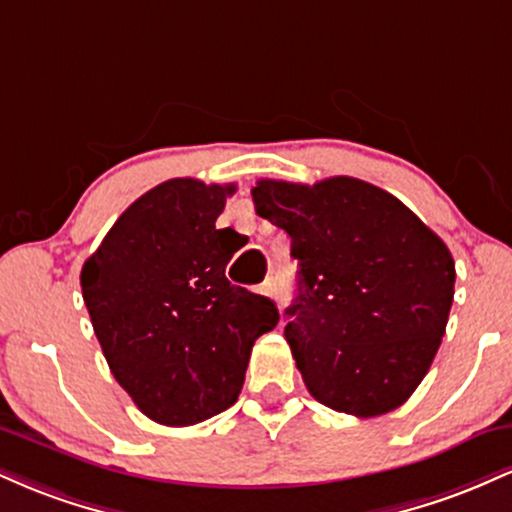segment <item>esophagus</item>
<instances>
[{"mask_svg":"<svg viewBox=\"0 0 512 512\" xmlns=\"http://www.w3.org/2000/svg\"><path fill=\"white\" fill-rule=\"evenodd\" d=\"M260 293H262V296L276 298V284H274V279H267V281H264V284H260Z\"/></svg>","mask_w":512,"mask_h":512,"instance_id":"obj_1","label":"esophagus"}]
</instances>
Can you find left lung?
Segmentation results:
<instances>
[{"instance_id": "8db88e82", "label": "left lung", "mask_w": 512, "mask_h": 512, "mask_svg": "<svg viewBox=\"0 0 512 512\" xmlns=\"http://www.w3.org/2000/svg\"><path fill=\"white\" fill-rule=\"evenodd\" d=\"M252 199L301 267L284 337L310 395L358 419L402 407L448 325V245L390 192L346 175L257 180Z\"/></svg>"}]
</instances>
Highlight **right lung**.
Masks as SVG:
<instances>
[{"label": "right lung", "mask_w": 512, "mask_h": 512, "mask_svg": "<svg viewBox=\"0 0 512 512\" xmlns=\"http://www.w3.org/2000/svg\"><path fill=\"white\" fill-rule=\"evenodd\" d=\"M236 185L173 178L115 221L81 269V291L110 373L163 426L231 407L252 344L279 310L226 279L231 228H216Z\"/></svg>", "instance_id": "add662e5"}]
</instances>
